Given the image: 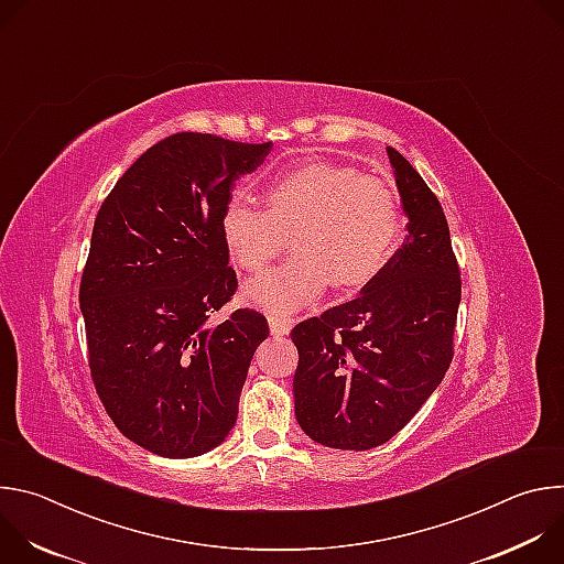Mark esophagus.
<instances>
[{
	"mask_svg": "<svg viewBox=\"0 0 564 564\" xmlns=\"http://www.w3.org/2000/svg\"><path fill=\"white\" fill-rule=\"evenodd\" d=\"M268 321H270V333H272L274 337L288 335V333L292 330V324H294V318H290V316H279V314H270Z\"/></svg>",
	"mask_w": 564,
	"mask_h": 564,
	"instance_id": "1",
	"label": "esophagus"
}]
</instances>
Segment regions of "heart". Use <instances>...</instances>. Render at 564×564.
I'll list each match as a JSON object with an SVG mask.
<instances>
[{"instance_id":"obj_1","label":"heart","mask_w":564,"mask_h":564,"mask_svg":"<svg viewBox=\"0 0 564 564\" xmlns=\"http://www.w3.org/2000/svg\"><path fill=\"white\" fill-rule=\"evenodd\" d=\"M285 234L296 254L243 288L248 303L279 316L312 303L330 283L350 290L375 281L404 243L406 220L388 181L310 160L270 181L265 209L234 194L220 214L225 252L240 270L268 265Z\"/></svg>"}]
</instances>
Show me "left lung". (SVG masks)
<instances>
[{
  "mask_svg": "<svg viewBox=\"0 0 564 564\" xmlns=\"http://www.w3.org/2000/svg\"><path fill=\"white\" fill-rule=\"evenodd\" d=\"M409 236L361 294L301 321L294 413L314 442L368 451L404 429L453 359L462 299L457 259L437 196L409 160L386 147Z\"/></svg>",
  "mask_w": 564,
  "mask_h": 564,
  "instance_id": "1",
  "label": "left lung"
}]
</instances>
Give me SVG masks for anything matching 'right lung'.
<instances>
[{"label":"right lung","instance_id":"obj_1","mask_svg":"<svg viewBox=\"0 0 564 564\" xmlns=\"http://www.w3.org/2000/svg\"><path fill=\"white\" fill-rule=\"evenodd\" d=\"M272 142L183 131L149 147L105 198L79 283L89 368L118 431L160 457H196L234 429L270 328L240 307L220 214Z\"/></svg>","mask_w":564,"mask_h":564}]
</instances>
